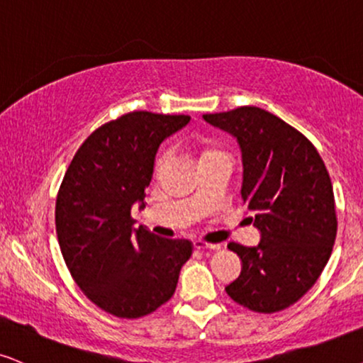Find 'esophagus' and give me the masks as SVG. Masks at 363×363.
Instances as JSON below:
<instances>
[{"label": "esophagus", "mask_w": 363, "mask_h": 363, "mask_svg": "<svg viewBox=\"0 0 363 363\" xmlns=\"http://www.w3.org/2000/svg\"><path fill=\"white\" fill-rule=\"evenodd\" d=\"M194 247H195V249H202V250H218V249L222 247V245H220V244L205 242V240H195Z\"/></svg>", "instance_id": "34e87169"}]
</instances>
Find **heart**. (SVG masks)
Wrapping results in <instances>:
<instances>
[{"label":"heart","mask_w":363,"mask_h":363,"mask_svg":"<svg viewBox=\"0 0 363 363\" xmlns=\"http://www.w3.org/2000/svg\"><path fill=\"white\" fill-rule=\"evenodd\" d=\"M208 153H213V150H208V151H205L203 155H208ZM167 155H168L167 151H164V153H161V155H160V158H158V164H161V163H163L164 160H167Z\"/></svg>","instance_id":"b5f03b06"}]
</instances>
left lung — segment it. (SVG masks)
<instances>
[{
    "instance_id": "left-lung-1",
    "label": "left lung",
    "mask_w": 363,
    "mask_h": 363,
    "mask_svg": "<svg viewBox=\"0 0 363 363\" xmlns=\"http://www.w3.org/2000/svg\"><path fill=\"white\" fill-rule=\"evenodd\" d=\"M203 119L237 138L242 203L261 232L254 247L227 245L242 261L227 294L257 313L286 310L316 283L337 237L333 186L323 160L306 136L261 107L242 106Z\"/></svg>"
}]
</instances>
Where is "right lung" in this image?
Here are the masks:
<instances>
[{
  "instance_id": "add662e5",
  "label": "right lung",
  "mask_w": 363,
  "mask_h": 363,
  "mask_svg": "<svg viewBox=\"0 0 363 363\" xmlns=\"http://www.w3.org/2000/svg\"><path fill=\"white\" fill-rule=\"evenodd\" d=\"M190 116L134 111L97 128L67 168L55 203L62 256L94 305L118 318H141L173 296L190 240L134 229L131 208L153 178L161 143Z\"/></svg>"
}]
</instances>
